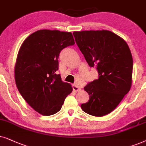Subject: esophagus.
I'll use <instances>...</instances> for the list:
<instances>
[{
  "instance_id": "34e87169",
  "label": "esophagus",
  "mask_w": 146,
  "mask_h": 146,
  "mask_svg": "<svg viewBox=\"0 0 146 146\" xmlns=\"http://www.w3.org/2000/svg\"><path fill=\"white\" fill-rule=\"evenodd\" d=\"M73 91H80L81 89L79 87L77 86L76 84H73Z\"/></svg>"
}]
</instances>
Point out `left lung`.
Segmentation results:
<instances>
[{
  "label": "left lung",
  "mask_w": 146,
  "mask_h": 146,
  "mask_svg": "<svg viewBox=\"0 0 146 146\" xmlns=\"http://www.w3.org/2000/svg\"><path fill=\"white\" fill-rule=\"evenodd\" d=\"M75 41L90 67L96 65L99 78L84 90L89 100L83 111L96 117L110 113L131 87L133 58L125 40L108 30L73 32Z\"/></svg>",
  "instance_id": "left-lung-1"
}]
</instances>
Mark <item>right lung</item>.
Returning a JSON list of instances; mask_svg holds the SVG:
<instances>
[{"instance_id":"right-lung-1","label":"right lung","mask_w":146,"mask_h":146,"mask_svg":"<svg viewBox=\"0 0 146 146\" xmlns=\"http://www.w3.org/2000/svg\"><path fill=\"white\" fill-rule=\"evenodd\" d=\"M74 44L71 32L42 29L21 44L15 66V83L27 104L42 115L59 111L73 91L56 72L61 50Z\"/></svg>"}]
</instances>
